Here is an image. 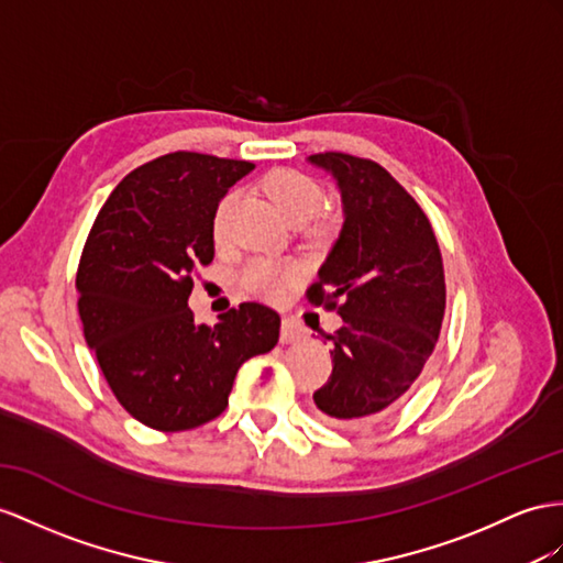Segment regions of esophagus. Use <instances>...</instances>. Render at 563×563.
Segmentation results:
<instances>
[{
	"label": "esophagus",
	"mask_w": 563,
	"mask_h": 563,
	"mask_svg": "<svg viewBox=\"0 0 563 563\" xmlns=\"http://www.w3.org/2000/svg\"><path fill=\"white\" fill-rule=\"evenodd\" d=\"M305 338V328H301L297 321L292 319H283L280 323V342L283 344H292Z\"/></svg>",
	"instance_id": "esophagus-1"
}]
</instances>
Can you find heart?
Listing matches in <instances>:
<instances>
[{
  "label": "heart",
  "mask_w": 563,
  "mask_h": 563,
  "mask_svg": "<svg viewBox=\"0 0 563 563\" xmlns=\"http://www.w3.org/2000/svg\"><path fill=\"white\" fill-rule=\"evenodd\" d=\"M264 190L285 221H292V219L309 221L323 205L321 185L313 178L305 176V173L292 170V168L273 170L264 183ZM230 201H233L230 197L223 199L219 211H216V219H213L216 240L223 238ZM285 278L287 273L280 271L278 266H273L271 262H252L247 268H244V283H247L252 292L262 297H276L280 292Z\"/></svg>",
  "instance_id": "1"
}]
</instances>
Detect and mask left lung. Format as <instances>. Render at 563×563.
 Segmentation results:
<instances>
[{"label":"left lung","mask_w":563,"mask_h":563,"mask_svg":"<svg viewBox=\"0 0 563 563\" xmlns=\"http://www.w3.org/2000/svg\"><path fill=\"white\" fill-rule=\"evenodd\" d=\"M307 164L335 180L342 228L311 301L338 307L333 373L313 405L330 423L380 421L421 376L444 316V271L421 207L390 173L350 154H313Z\"/></svg>","instance_id":"left-lung-1"}]
</instances>
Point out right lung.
I'll list each match as a JSON object with an SVG mask.
<instances>
[{
  "label": "right lung",
  "mask_w": 563,
  "mask_h": 563,
  "mask_svg": "<svg viewBox=\"0 0 563 563\" xmlns=\"http://www.w3.org/2000/svg\"><path fill=\"white\" fill-rule=\"evenodd\" d=\"M254 170L197 152L158 156L117 185L78 266V311L123 409L154 430H187L228 407L238 368L278 342L280 316L244 301L213 328L187 307L192 271L213 262L219 201Z\"/></svg>",
  "instance_id": "1"
}]
</instances>
